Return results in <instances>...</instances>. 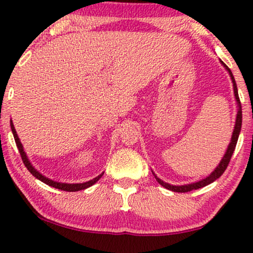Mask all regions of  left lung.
<instances>
[{
  "label": "left lung",
  "mask_w": 253,
  "mask_h": 253,
  "mask_svg": "<svg viewBox=\"0 0 253 253\" xmlns=\"http://www.w3.org/2000/svg\"><path fill=\"white\" fill-rule=\"evenodd\" d=\"M221 64L224 65V67L226 68L227 72L230 73L231 76V79H232V83H233V91H234V97H236V100H237V105H238V112H237V118H236V126H234V130H233V133H232V138H231V142L230 144H228L227 147V150L226 153H225L224 157L221 159L220 163L218 165V167L214 169V171H213L212 174L209 175V176L206 177V179L201 180V181H198V182H194V183H189V185H183V186H173V185H169V183L165 182V181H162L161 179H159V177L156 176L155 174H154V176H155V179L157 182L160 183V185L165 187V188L169 189V191H173V192H177V193H186V192H191L193 189H199V188H203V187L210 185V183L214 182L216 179H219V177L221 176L222 173H224L225 170H226L228 163H230V160L231 157H232V154L234 149H236V145H237V141H238V137H239V133H240V129H242V104H240V99H239V96H238V88H237V84H236V80H234V77L232 72H231V70L228 68L226 65L224 64V62L221 61Z\"/></svg>",
  "instance_id": "1"
}]
</instances>
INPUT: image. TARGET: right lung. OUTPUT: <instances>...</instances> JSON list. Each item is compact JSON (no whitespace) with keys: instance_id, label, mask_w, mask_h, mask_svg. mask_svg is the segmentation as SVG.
<instances>
[{"instance_id":"add662e5","label":"right lung","mask_w":253,"mask_h":253,"mask_svg":"<svg viewBox=\"0 0 253 253\" xmlns=\"http://www.w3.org/2000/svg\"><path fill=\"white\" fill-rule=\"evenodd\" d=\"M10 127H11V132H13L14 138H15V143H16V145H17V149H19V151H20L21 159H22V161H23V165H25L26 168L28 169L29 171H31V174L33 175V176L37 177L38 180L42 181V182L46 183V185H48L50 187H54V188L61 189V191L78 192V191H83V189L88 188V187H91L92 185H94V183H96L97 181L103 176L104 173H102L100 175H98V176L94 177V179L87 181V182H83V183H61V182H56V181H53V180L48 179V177L43 176V175L39 173L37 169L33 167L32 163L29 162L28 157H27L26 153H25V151H23V147H22V144H21L20 138H19V136H17L16 130H15L14 124H13V122H11V121H10Z\"/></svg>"}]
</instances>
